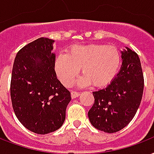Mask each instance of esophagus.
<instances>
[{
	"mask_svg": "<svg viewBox=\"0 0 154 154\" xmlns=\"http://www.w3.org/2000/svg\"><path fill=\"white\" fill-rule=\"evenodd\" d=\"M71 98L75 99L79 96V92H77V91H71Z\"/></svg>",
	"mask_w": 154,
	"mask_h": 154,
	"instance_id": "obj_1",
	"label": "esophagus"
}]
</instances>
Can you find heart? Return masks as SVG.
Listing matches in <instances>:
<instances>
[{
  "label": "heart",
  "mask_w": 154,
  "mask_h": 154,
  "mask_svg": "<svg viewBox=\"0 0 154 154\" xmlns=\"http://www.w3.org/2000/svg\"><path fill=\"white\" fill-rule=\"evenodd\" d=\"M120 63L119 51L112 46L89 45L74 46L67 54H60L54 61V69L59 80L70 87L81 69L82 76L77 82L79 87L91 83L103 87L115 77Z\"/></svg>",
  "instance_id": "b5f03b06"
}]
</instances>
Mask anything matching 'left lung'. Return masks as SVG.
<instances>
[{
  "label": "left lung",
  "instance_id": "1",
  "mask_svg": "<svg viewBox=\"0 0 154 154\" xmlns=\"http://www.w3.org/2000/svg\"><path fill=\"white\" fill-rule=\"evenodd\" d=\"M121 52L120 71L106 88L93 91L88 112L91 124L105 133L121 130L134 117L142 99L144 77L137 54L128 47Z\"/></svg>",
  "mask_w": 154,
  "mask_h": 154
}]
</instances>
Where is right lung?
<instances>
[{"label": "right lung", "mask_w": 154, "mask_h": 154, "mask_svg": "<svg viewBox=\"0 0 154 154\" xmlns=\"http://www.w3.org/2000/svg\"><path fill=\"white\" fill-rule=\"evenodd\" d=\"M54 40L40 38L17 52L10 96L14 112L27 129L38 134L58 130L66 117L71 92L57 79Z\"/></svg>", "instance_id": "right-lung-1"}]
</instances>
